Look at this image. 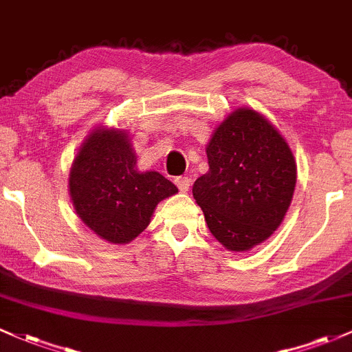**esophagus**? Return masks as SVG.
<instances>
[{
  "instance_id": "obj_1",
  "label": "esophagus",
  "mask_w": 352,
  "mask_h": 352,
  "mask_svg": "<svg viewBox=\"0 0 352 352\" xmlns=\"http://www.w3.org/2000/svg\"><path fill=\"white\" fill-rule=\"evenodd\" d=\"M175 185L179 187L180 192H187L188 187H190V179L188 177H177Z\"/></svg>"
}]
</instances>
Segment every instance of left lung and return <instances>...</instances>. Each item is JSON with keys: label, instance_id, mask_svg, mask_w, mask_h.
<instances>
[{"label": "left lung", "instance_id": "left-lung-1", "mask_svg": "<svg viewBox=\"0 0 352 352\" xmlns=\"http://www.w3.org/2000/svg\"><path fill=\"white\" fill-rule=\"evenodd\" d=\"M208 172L192 187L212 235L247 252L279 229L294 195L297 165L279 130L252 108H237L206 146Z\"/></svg>", "mask_w": 352, "mask_h": 352}]
</instances>
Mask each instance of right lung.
<instances>
[{
	"mask_svg": "<svg viewBox=\"0 0 352 352\" xmlns=\"http://www.w3.org/2000/svg\"><path fill=\"white\" fill-rule=\"evenodd\" d=\"M68 190L91 232L111 244H129L148 227L158 202L179 188L155 170H138L126 130L100 125L73 158Z\"/></svg>",
	"mask_w": 352,
	"mask_h": 352,
	"instance_id": "obj_1",
	"label": "right lung"
}]
</instances>
